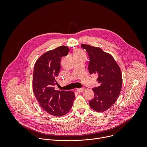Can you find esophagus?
Segmentation results:
<instances>
[{
  "mask_svg": "<svg viewBox=\"0 0 147 147\" xmlns=\"http://www.w3.org/2000/svg\"><path fill=\"white\" fill-rule=\"evenodd\" d=\"M85 90V88H77V91L79 92H82Z\"/></svg>",
  "mask_w": 147,
  "mask_h": 147,
  "instance_id": "1",
  "label": "esophagus"
}]
</instances>
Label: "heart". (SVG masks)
<instances>
[{
	"label": "heart",
	"instance_id": "obj_1",
	"mask_svg": "<svg viewBox=\"0 0 147 147\" xmlns=\"http://www.w3.org/2000/svg\"><path fill=\"white\" fill-rule=\"evenodd\" d=\"M84 55V52L82 51L76 50L74 51L73 55L74 56H79V55Z\"/></svg>",
	"mask_w": 147,
	"mask_h": 147
}]
</instances>
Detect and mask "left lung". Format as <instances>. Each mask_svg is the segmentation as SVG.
Listing matches in <instances>:
<instances>
[{
	"label": "left lung",
	"instance_id": "1",
	"mask_svg": "<svg viewBox=\"0 0 147 147\" xmlns=\"http://www.w3.org/2000/svg\"><path fill=\"white\" fill-rule=\"evenodd\" d=\"M81 47L88 53L90 73L98 75L99 86L92 89L94 96L90 106L96 112L106 111L119 96L123 81L120 69L112 56L101 48L86 44Z\"/></svg>",
	"mask_w": 147,
	"mask_h": 147
}]
</instances>
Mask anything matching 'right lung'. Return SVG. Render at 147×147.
Instances as JSON below:
<instances>
[{
	"label": "right lung",
	"instance_id": "obj_1",
	"mask_svg": "<svg viewBox=\"0 0 147 147\" xmlns=\"http://www.w3.org/2000/svg\"><path fill=\"white\" fill-rule=\"evenodd\" d=\"M69 48L61 46L40 56L35 63L32 86L35 98L47 113L61 116L69 113L75 98L72 91H57L56 78L60 70V60L67 56Z\"/></svg>",
	"mask_w": 147,
	"mask_h": 147
}]
</instances>
